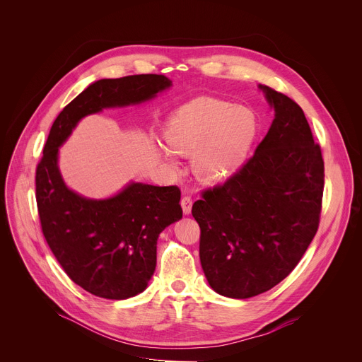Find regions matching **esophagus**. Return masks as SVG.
<instances>
[{"label": "esophagus", "mask_w": 362, "mask_h": 362, "mask_svg": "<svg viewBox=\"0 0 362 362\" xmlns=\"http://www.w3.org/2000/svg\"><path fill=\"white\" fill-rule=\"evenodd\" d=\"M180 204H182V209H183V214L185 215H189L192 212V204H193V200H192V196L186 194L182 197L180 200Z\"/></svg>", "instance_id": "obj_1"}]
</instances>
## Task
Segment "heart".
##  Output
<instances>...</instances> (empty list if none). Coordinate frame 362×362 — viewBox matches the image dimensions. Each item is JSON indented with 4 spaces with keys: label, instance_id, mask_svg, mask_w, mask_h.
<instances>
[{
    "label": "heart",
    "instance_id": "obj_1",
    "mask_svg": "<svg viewBox=\"0 0 362 362\" xmlns=\"http://www.w3.org/2000/svg\"><path fill=\"white\" fill-rule=\"evenodd\" d=\"M256 129L252 110L215 98H196L169 119L165 140L172 151L193 154L192 168L199 179L219 183L245 162ZM165 158L173 165L169 151Z\"/></svg>",
    "mask_w": 362,
    "mask_h": 362
}]
</instances>
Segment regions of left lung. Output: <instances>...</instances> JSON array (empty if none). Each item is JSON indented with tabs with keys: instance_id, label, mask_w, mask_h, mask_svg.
<instances>
[{
	"instance_id": "8db88e82",
	"label": "left lung",
	"mask_w": 362,
	"mask_h": 362,
	"mask_svg": "<svg viewBox=\"0 0 362 362\" xmlns=\"http://www.w3.org/2000/svg\"><path fill=\"white\" fill-rule=\"evenodd\" d=\"M275 110L264 140L225 183L208 187L192 215L209 285L245 299L272 289L299 264L321 218L324 159L302 109L259 86Z\"/></svg>"
}]
</instances>
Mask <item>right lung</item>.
<instances>
[{"label":"right lung","instance_id":"right-lung-1","mask_svg":"<svg viewBox=\"0 0 362 362\" xmlns=\"http://www.w3.org/2000/svg\"><path fill=\"white\" fill-rule=\"evenodd\" d=\"M170 83L159 74L98 80L69 103L47 137L35 169L41 230L67 276L91 295L127 299L147 288L158 238L182 218L180 189L132 183L106 200L81 197L62 179L59 147L81 117L148 100Z\"/></svg>","mask_w":362,"mask_h":362}]
</instances>
